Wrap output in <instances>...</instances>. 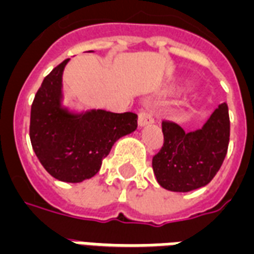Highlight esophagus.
Returning a JSON list of instances; mask_svg holds the SVG:
<instances>
[{
  "label": "esophagus",
  "mask_w": 254,
  "mask_h": 254,
  "mask_svg": "<svg viewBox=\"0 0 254 254\" xmlns=\"http://www.w3.org/2000/svg\"><path fill=\"white\" fill-rule=\"evenodd\" d=\"M152 122H154V116H152L148 111H142L140 114H139L138 125L140 126V127L150 125V123H152Z\"/></svg>",
  "instance_id": "1"
}]
</instances>
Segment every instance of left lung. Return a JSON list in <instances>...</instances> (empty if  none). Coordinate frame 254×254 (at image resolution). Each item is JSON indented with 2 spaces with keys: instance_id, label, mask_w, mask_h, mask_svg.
<instances>
[{
  "instance_id": "8db88e82",
  "label": "left lung",
  "mask_w": 254,
  "mask_h": 254,
  "mask_svg": "<svg viewBox=\"0 0 254 254\" xmlns=\"http://www.w3.org/2000/svg\"><path fill=\"white\" fill-rule=\"evenodd\" d=\"M163 146L152 156L158 184L171 191L186 192L206 186L228 152L230 120L228 104L215 108L201 129L185 132L173 122H162Z\"/></svg>"
}]
</instances>
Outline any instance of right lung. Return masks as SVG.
Instances as JSON below:
<instances>
[{
	"label": "right lung",
	"instance_id": "right-lung-1",
	"mask_svg": "<svg viewBox=\"0 0 254 254\" xmlns=\"http://www.w3.org/2000/svg\"><path fill=\"white\" fill-rule=\"evenodd\" d=\"M68 60L45 76L36 93L29 135L44 169L59 181L77 184L98 174L114 143L136 129L138 115L104 110L75 115L62 108L63 70Z\"/></svg>",
	"mask_w": 254,
	"mask_h": 254
}]
</instances>
